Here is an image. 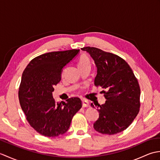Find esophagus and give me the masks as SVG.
Returning a JSON list of instances; mask_svg holds the SVG:
<instances>
[{
    "instance_id": "34e87169",
    "label": "esophagus",
    "mask_w": 160,
    "mask_h": 160,
    "mask_svg": "<svg viewBox=\"0 0 160 160\" xmlns=\"http://www.w3.org/2000/svg\"><path fill=\"white\" fill-rule=\"evenodd\" d=\"M82 107H89V102L86 100H82Z\"/></svg>"
}]
</instances>
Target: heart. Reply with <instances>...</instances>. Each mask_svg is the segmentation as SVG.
I'll return each instance as SVG.
<instances>
[{
  "label": "heart",
  "instance_id": "b5f03b06",
  "mask_svg": "<svg viewBox=\"0 0 160 160\" xmlns=\"http://www.w3.org/2000/svg\"><path fill=\"white\" fill-rule=\"evenodd\" d=\"M90 64V60L89 58V57L86 55H82L79 58V60H78V67L84 65V64Z\"/></svg>",
  "mask_w": 160,
  "mask_h": 160
}]
</instances>
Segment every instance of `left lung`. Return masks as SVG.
Masks as SVG:
<instances>
[{
    "label": "left lung",
    "mask_w": 160,
    "mask_h": 160,
    "mask_svg": "<svg viewBox=\"0 0 160 160\" xmlns=\"http://www.w3.org/2000/svg\"><path fill=\"white\" fill-rule=\"evenodd\" d=\"M81 49L89 53L96 64L95 85L107 90L102 91L107 99L105 103L98 104L100 116L93 124L94 129L107 135L123 131L140 111V88L136 77L128 64L115 54L96 47ZM91 106L94 107L92 103Z\"/></svg>",
    "instance_id": "8db88e82"
}]
</instances>
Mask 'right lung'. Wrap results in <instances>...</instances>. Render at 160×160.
Listing matches in <instances>:
<instances>
[{"label":"right lung","instance_id":"obj_1","mask_svg":"<svg viewBox=\"0 0 160 160\" xmlns=\"http://www.w3.org/2000/svg\"><path fill=\"white\" fill-rule=\"evenodd\" d=\"M80 49L46 53L32 59L24 70L18 89L20 107L30 126L47 137H56L68 131L71 120L82 108L79 98L56 102L53 87L61 80L62 68Z\"/></svg>","mask_w":160,"mask_h":160}]
</instances>
